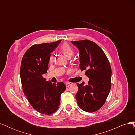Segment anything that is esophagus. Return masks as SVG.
<instances>
[{
    "label": "esophagus",
    "instance_id": "1",
    "mask_svg": "<svg viewBox=\"0 0 135 135\" xmlns=\"http://www.w3.org/2000/svg\"><path fill=\"white\" fill-rule=\"evenodd\" d=\"M73 84V83L71 82H68V83H66V87H69V86H70Z\"/></svg>",
    "mask_w": 135,
    "mask_h": 135
}]
</instances>
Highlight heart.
Returning <instances> with one entry per match:
<instances>
[{
	"label": "heart",
	"mask_w": 135,
	"mask_h": 135,
	"mask_svg": "<svg viewBox=\"0 0 135 135\" xmlns=\"http://www.w3.org/2000/svg\"><path fill=\"white\" fill-rule=\"evenodd\" d=\"M60 50L62 52L64 55L67 57L68 58H70L74 54V50L73 48L66 43H63L60 47ZM50 62H52L53 61V56H51L49 59Z\"/></svg>",
	"instance_id": "b5f03b06"
}]
</instances>
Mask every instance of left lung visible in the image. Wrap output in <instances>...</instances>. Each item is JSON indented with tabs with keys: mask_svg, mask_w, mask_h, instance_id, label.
Wrapping results in <instances>:
<instances>
[{
	"mask_svg": "<svg viewBox=\"0 0 135 135\" xmlns=\"http://www.w3.org/2000/svg\"><path fill=\"white\" fill-rule=\"evenodd\" d=\"M79 50L81 71L89 78L87 85L77 84L75 98L79 108L87 112H95L105 104L111 88L112 68L103 50L89 40L73 41Z\"/></svg>",
	"mask_w": 135,
	"mask_h": 135,
	"instance_id": "obj_1",
	"label": "left lung"
}]
</instances>
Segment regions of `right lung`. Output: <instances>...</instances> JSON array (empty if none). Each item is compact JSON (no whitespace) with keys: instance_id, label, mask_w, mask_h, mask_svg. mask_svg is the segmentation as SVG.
<instances>
[{"instance_id":"add662e5","label":"right lung","mask_w":135,"mask_h":135,"mask_svg":"<svg viewBox=\"0 0 135 135\" xmlns=\"http://www.w3.org/2000/svg\"><path fill=\"white\" fill-rule=\"evenodd\" d=\"M60 42L34 44L26 51L21 61L20 77L23 93L31 107L45 115L57 111L61 93L66 89L63 82L52 83L43 77L47 73L51 53Z\"/></svg>"}]
</instances>
